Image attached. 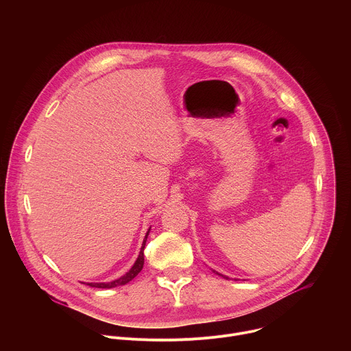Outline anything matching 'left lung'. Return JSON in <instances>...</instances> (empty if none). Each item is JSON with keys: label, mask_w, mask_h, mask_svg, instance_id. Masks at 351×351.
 I'll return each instance as SVG.
<instances>
[{"label": "left lung", "mask_w": 351, "mask_h": 351, "mask_svg": "<svg viewBox=\"0 0 351 351\" xmlns=\"http://www.w3.org/2000/svg\"><path fill=\"white\" fill-rule=\"evenodd\" d=\"M214 272H215V274H217V275H219V276H222V278H225V279H229V278H228V276H225V275H222V274H219V272H217V271H214ZM236 280H237V279H236Z\"/></svg>", "instance_id": "left-lung-1"}]
</instances>
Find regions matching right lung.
I'll use <instances>...</instances> for the list:
<instances>
[{"label": "right lung", "instance_id": "add662e5", "mask_svg": "<svg viewBox=\"0 0 351 351\" xmlns=\"http://www.w3.org/2000/svg\"><path fill=\"white\" fill-rule=\"evenodd\" d=\"M149 230H152V228H148V230H147V233L144 236V240H143V244H141V248H140V253H138L137 260L134 261L133 267L123 276H121V278H118V279H115L112 282H99V283H87V285L91 286V287H98V289H112V287H117V286L126 285L133 278H136L137 274L143 269V265H144V247H145V241H147Z\"/></svg>", "mask_w": 351, "mask_h": 351}]
</instances>
